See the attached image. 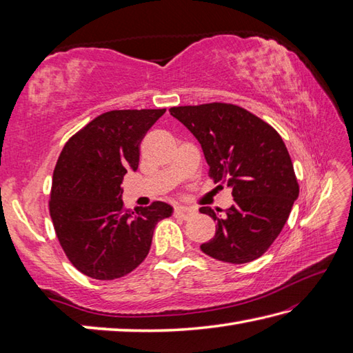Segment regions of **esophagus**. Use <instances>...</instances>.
I'll return each instance as SVG.
<instances>
[{
    "label": "esophagus",
    "mask_w": 353,
    "mask_h": 353,
    "mask_svg": "<svg viewBox=\"0 0 353 353\" xmlns=\"http://www.w3.org/2000/svg\"><path fill=\"white\" fill-rule=\"evenodd\" d=\"M174 215L176 216H181V219L186 220V219H190V216L196 215V209L188 208V206H176L174 208Z\"/></svg>",
    "instance_id": "esophagus-1"
}]
</instances>
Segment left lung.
I'll return each instance as SVG.
<instances>
[{
    "label": "left lung",
    "instance_id": "1",
    "mask_svg": "<svg viewBox=\"0 0 353 353\" xmlns=\"http://www.w3.org/2000/svg\"><path fill=\"white\" fill-rule=\"evenodd\" d=\"M200 142L209 177L232 190L234 205L219 214L200 208L216 223L215 236L200 249L223 262L245 264L262 256L287 223L299 183L281 134L235 104L171 108Z\"/></svg>",
    "mask_w": 353,
    "mask_h": 353
}]
</instances>
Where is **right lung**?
I'll use <instances>...</instances> for the list:
<instances>
[{"mask_svg": "<svg viewBox=\"0 0 353 353\" xmlns=\"http://www.w3.org/2000/svg\"><path fill=\"white\" fill-rule=\"evenodd\" d=\"M165 109L110 110L86 124L59 156L50 199L56 235L71 264L99 281L133 272L148 254L163 201L124 209L123 177L137 171L139 145Z\"/></svg>", "mask_w": 353, "mask_h": 353, "instance_id": "obj_1", "label": "right lung"}]
</instances>
